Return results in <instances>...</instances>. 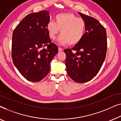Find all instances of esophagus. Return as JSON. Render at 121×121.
<instances>
[{"label": "esophagus", "instance_id": "esophagus-1", "mask_svg": "<svg viewBox=\"0 0 121 121\" xmlns=\"http://www.w3.org/2000/svg\"><path fill=\"white\" fill-rule=\"evenodd\" d=\"M58 51L59 52H62V51H63V49L60 47H58Z\"/></svg>", "mask_w": 121, "mask_h": 121}]
</instances>
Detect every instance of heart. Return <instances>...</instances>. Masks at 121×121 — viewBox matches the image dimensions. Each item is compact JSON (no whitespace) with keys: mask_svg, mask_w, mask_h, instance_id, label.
<instances>
[{"mask_svg":"<svg viewBox=\"0 0 121 121\" xmlns=\"http://www.w3.org/2000/svg\"><path fill=\"white\" fill-rule=\"evenodd\" d=\"M56 22L50 21L47 25L49 37L54 39L58 34H62L58 39L60 44L69 43L74 45L80 42L86 30V22L82 17H78L70 13H60L55 16Z\"/></svg>","mask_w":121,"mask_h":121,"instance_id":"heart-1","label":"heart"}]
</instances>
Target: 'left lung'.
<instances>
[{"label": "left lung", "mask_w": 121, "mask_h": 121, "mask_svg": "<svg viewBox=\"0 0 121 121\" xmlns=\"http://www.w3.org/2000/svg\"><path fill=\"white\" fill-rule=\"evenodd\" d=\"M79 14L85 21L86 31L78 43L64 51L69 77L74 82L83 83L91 80L100 70L106 57L107 42L106 31L100 22L82 13Z\"/></svg>", "instance_id": "left-lung-1"}]
</instances>
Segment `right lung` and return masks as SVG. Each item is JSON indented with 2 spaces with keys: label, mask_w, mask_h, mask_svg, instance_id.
<instances>
[{
  "label": "right lung",
  "mask_w": 121,
  "mask_h": 121,
  "mask_svg": "<svg viewBox=\"0 0 121 121\" xmlns=\"http://www.w3.org/2000/svg\"><path fill=\"white\" fill-rule=\"evenodd\" d=\"M49 13H31L17 25L13 33L11 57L20 74L27 80L38 82L50 70L52 59L58 52L51 43L47 25Z\"/></svg>",
  "instance_id": "add662e5"
}]
</instances>
